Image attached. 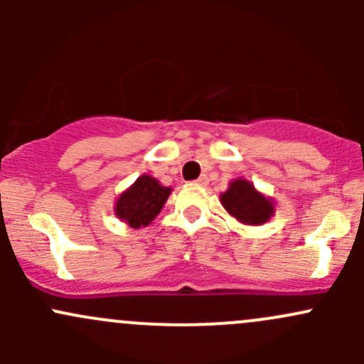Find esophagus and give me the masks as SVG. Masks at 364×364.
Returning <instances> with one entry per match:
<instances>
[{"label":"esophagus","instance_id":"1","mask_svg":"<svg viewBox=\"0 0 364 364\" xmlns=\"http://www.w3.org/2000/svg\"><path fill=\"white\" fill-rule=\"evenodd\" d=\"M209 183V179H208V176H200L199 179H197L196 181V185H200V186H205Z\"/></svg>","mask_w":364,"mask_h":364}]
</instances>
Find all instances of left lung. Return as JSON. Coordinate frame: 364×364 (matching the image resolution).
Wrapping results in <instances>:
<instances>
[{"instance_id": "obj_1", "label": "left lung", "mask_w": 364, "mask_h": 364, "mask_svg": "<svg viewBox=\"0 0 364 364\" xmlns=\"http://www.w3.org/2000/svg\"><path fill=\"white\" fill-rule=\"evenodd\" d=\"M220 203L245 225H262L274 213L273 200L257 192L255 186L243 178L230 181L229 190L220 196Z\"/></svg>"}]
</instances>
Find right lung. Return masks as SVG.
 <instances>
[{"mask_svg":"<svg viewBox=\"0 0 364 364\" xmlns=\"http://www.w3.org/2000/svg\"><path fill=\"white\" fill-rule=\"evenodd\" d=\"M168 196H171L168 186H161L159 179L142 174L130 188L117 197L114 213L132 229L146 227L159 216Z\"/></svg>","mask_w":364,"mask_h":364,"instance_id":"obj_1","label":"right lung"}]
</instances>
